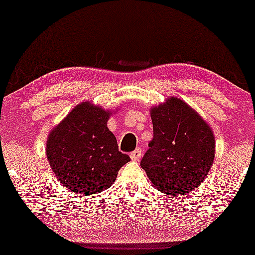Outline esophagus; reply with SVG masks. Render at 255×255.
<instances>
[{"mask_svg": "<svg viewBox=\"0 0 255 255\" xmlns=\"http://www.w3.org/2000/svg\"><path fill=\"white\" fill-rule=\"evenodd\" d=\"M142 156V152L140 148H136V150H134L133 152L130 153V159L131 160H135V162H137V160H140V158H141Z\"/></svg>", "mask_w": 255, "mask_h": 255, "instance_id": "obj_1", "label": "esophagus"}]
</instances>
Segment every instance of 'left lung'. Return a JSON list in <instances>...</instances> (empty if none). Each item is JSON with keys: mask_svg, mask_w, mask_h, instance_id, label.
<instances>
[{"mask_svg": "<svg viewBox=\"0 0 255 255\" xmlns=\"http://www.w3.org/2000/svg\"><path fill=\"white\" fill-rule=\"evenodd\" d=\"M150 114L153 139L140 165L162 193L184 195L194 191L204 182L215 160L212 128L177 97L152 107Z\"/></svg>", "mask_w": 255, "mask_h": 255, "instance_id": "obj_1", "label": "left lung"}]
</instances>
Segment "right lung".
Instances as JSON below:
<instances>
[{"label": "right lung", "mask_w": 255, "mask_h": 255, "mask_svg": "<svg viewBox=\"0 0 255 255\" xmlns=\"http://www.w3.org/2000/svg\"><path fill=\"white\" fill-rule=\"evenodd\" d=\"M111 114L81 102L49 133L48 162L57 180L72 192L92 195L105 191L130 160L119 151L118 140L108 128Z\"/></svg>", "instance_id": "obj_1"}]
</instances>
